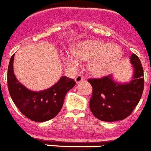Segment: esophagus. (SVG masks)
<instances>
[{
	"label": "esophagus",
	"mask_w": 151,
	"mask_h": 151,
	"mask_svg": "<svg viewBox=\"0 0 151 151\" xmlns=\"http://www.w3.org/2000/svg\"><path fill=\"white\" fill-rule=\"evenodd\" d=\"M83 81V77L82 74H78V75L76 76L75 78V81L77 82V83H81V82H82Z\"/></svg>",
	"instance_id": "1"
}]
</instances>
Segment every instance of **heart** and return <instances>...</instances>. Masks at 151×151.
<instances>
[{
  "instance_id": "1",
  "label": "heart",
  "mask_w": 151,
  "mask_h": 151,
  "mask_svg": "<svg viewBox=\"0 0 151 151\" xmlns=\"http://www.w3.org/2000/svg\"><path fill=\"white\" fill-rule=\"evenodd\" d=\"M122 50L117 45L109 44L99 40H87L81 44L76 50V57L81 60H91L89 68L95 75L109 73L120 60ZM68 60L78 64L75 58L68 56Z\"/></svg>"
}]
</instances>
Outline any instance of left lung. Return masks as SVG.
<instances>
[{"instance_id": "8db88e82", "label": "left lung", "mask_w": 151, "mask_h": 151, "mask_svg": "<svg viewBox=\"0 0 151 151\" xmlns=\"http://www.w3.org/2000/svg\"><path fill=\"white\" fill-rule=\"evenodd\" d=\"M134 69L133 80L128 83H117L111 75L101 78H90L92 96L90 109L101 121L113 122L127 118L140 101L144 87V69L135 54L130 56Z\"/></svg>"}]
</instances>
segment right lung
I'll return each instance as SVG.
<instances>
[{
  "mask_svg": "<svg viewBox=\"0 0 151 151\" xmlns=\"http://www.w3.org/2000/svg\"><path fill=\"white\" fill-rule=\"evenodd\" d=\"M12 55L7 69V87L11 99L26 117L36 122L54 118L60 111L66 93L76 84L75 81L63 76L53 87L45 91L34 92L27 89L15 78Z\"/></svg>",
  "mask_w": 151,
  "mask_h": 151,
  "instance_id": "add662e5",
  "label": "right lung"
}]
</instances>
